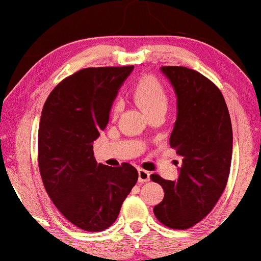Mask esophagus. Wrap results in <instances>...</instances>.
I'll use <instances>...</instances> for the list:
<instances>
[{"label": "esophagus", "mask_w": 261, "mask_h": 261, "mask_svg": "<svg viewBox=\"0 0 261 261\" xmlns=\"http://www.w3.org/2000/svg\"><path fill=\"white\" fill-rule=\"evenodd\" d=\"M138 179L141 183L150 180V173L145 169H138Z\"/></svg>", "instance_id": "obj_1"}]
</instances>
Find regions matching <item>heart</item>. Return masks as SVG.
<instances>
[{
    "instance_id": "b5f03b06",
    "label": "heart",
    "mask_w": 261,
    "mask_h": 261,
    "mask_svg": "<svg viewBox=\"0 0 261 261\" xmlns=\"http://www.w3.org/2000/svg\"><path fill=\"white\" fill-rule=\"evenodd\" d=\"M130 96L148 116H152L159 111H167L169 103L167 89L161 81L153 75L139 78L130 88ZM118 112L119 103H114L112 107V116H117Z\"/></svg>"
}]
</instances>
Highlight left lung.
<instances>
[{
    "label": "left lung",
    "instance_id": "left-lung-1",
    "mask_svg": "<svg viewBox=\"0 0 261 261\" xmlns=\"http://www.w3.org/2000/svg\"><path fill=\"white\" fill-rule=\"evenodd\" d=\"M161 71L176 94V120L169 144L181 156L175 181L152 174L164 198L153 212L168 228H192L206 217L223 194L229 178L232 129L228 107L212 81L187 67Z\"/></svg>",
    "mask_w": 261,
    "mask_h": 261
}]
</instances>
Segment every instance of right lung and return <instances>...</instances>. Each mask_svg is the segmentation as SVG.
<instances>
[{"instance_id":"obj_1","label":"right lung","mask_w":261,"mask_h":261,"mask_svg":"<svg viewBox=\"0 0 261 261\" xmlns=\"http://www.w3.org/2000/svg\"><path fill=\"white\" fill-rule=\"evenodd\" d=\"M133 66L89 67L64 78L49 93L38 128V167L44 189L67 220L102 231L118 218L138 180L129 163H97L93 142L105 130L118 89Z\"/></svg>"}]
</instances>
